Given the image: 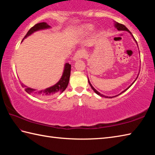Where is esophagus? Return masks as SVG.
<instances>
[{"instance_id": "esophagus-1", "label": "esophagus", "mask_w": 155, "mask_h": 155, "mask_svg": "<svg viewBox=\"0 0 155 155\" xmlns=\"http://www.w3.org/2000/svg\"><path fill=\"white\" fill-rule=\"evenodd\" d=\"M84 56V52L79 50V51H77V52H76L74 56L73 57V61H77L78 59L81 58Z\"/></svg>"}]
</instances>
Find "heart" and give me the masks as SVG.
<instances>
[{"instance_id":"b5f03b06","label":"heart","mask_w":155,"mask_h":155,"mask_svg":"<svg viewBox=\"0 0 155 155\" xmlns=\"http://www.w3.org/2000/svg\"><path fill=\"white\" fill-rule=\"evenodd\" d=\"M93 31V27H91V26H85V27H83L81 28V32L83 33H88V32H91Z\"/></svg>"}]
</instances>
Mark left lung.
<instances>
[{
  "label": "left lung",
  "instance_id": "8db88e82",
  "mask_svg": "<svg viewBox=\"0 0 155 155\" xmlns=\"http://www.w3.org/2000/svg\"><path fill=\"white\" fill-rule=\"evenodd\" d=\"M114 27L115 28H116L117 29V30L118 31H127L128 32H129V33L131 35V36H132V37H133V39H134V41H135L136 42V43H137V41H136V40H135V39H134V37H133V35L132 34H131V32L129 31H128V29L126 27H125V26L124 25H122V24H119V23H118V22H114ZM137 46H138V45H137ZM139 74H138V75H137V78H136V79L135 80H134V81H133V83H132V84H131L130 85V86L129 87H128L127 88H126V89H125V90H124L123 92H121V93H120V94H118V95H116V96H114V97H106V96H104V95H103V94H101L100 93H99V92H98V91H97L96 89H95V88L93 87V85H92L91 84V82H90V81H89V79H88V83H89V84H90V86L91 87V88H92V89H93V91H94V93H97L98 95H99V96H101V97H105V98H113V97H117V96H118V95H120V94H122V93H124V92H125V91H126L127 90H128V88H129L131 86H132V85H133V84L134 83V82H135L136 81V80L137 79V78H138V76H139Z\"/></svg>",
  "mask_w": 155,
  "mask_h": 155
}]
</instances>
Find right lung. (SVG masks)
I'll use <instances>...</instances> for the list:
<instances>
[{"label": "right lung", "mask_w": 155, "mask_h": 155, "mask_svg": "<svg viewBox=\"0 0 155 155\" xmlns=\"http://www.w3.org/2000/svg\"><path fill=\"white\" fill-rule=\"evenodd\" d=\"M51 28V26L48 25L47 22H43L38 23V24L35 25L34 27H32L30 30L28 31L27 35H25V37H24V38H23V40H24L25 38L29 37V36L31 35L32 34H33L35 32L41 31V30H45V29H48ZM71 70V65L69 63H66L64 64L63 72H62V77L60 78V80H59L55 84L52 85V86L48 88H45L44 90L36 91V90L34 89V88L28 87L23 83H21V85L22 87H24L25 88V91H27L28 93L33 94L37 97H41L42 98H48L54 97L55 96H57V95L62 93V92L67 88L68 82H69V79H70Z\"/></svg>", "instance_id": "right-lung-1"}]
</instances>
